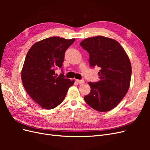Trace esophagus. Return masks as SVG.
I'll return each mask as SVG.
<instances>
[{
    "label": "esophagus",
    "instance_id": "1",
    "mask_svg": "<svg viewBox=\"0 0 150 150\" xmlns=\"http://www.w3.org/2000/svg\"><path fill=\"white\" fill-rule=\"evenodd\" d=\"M76 82L78 83V84H79L84 83V81L83 79H81V80H79V79H76Z\"/></svg>",
    "mask_w": 150,
    "mask_h": 150
}]
</instances>
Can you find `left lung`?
Instances as JSON below:
<instances>
[{"label":"left lung","instance_id":"obj_1","mask_svg":"<svg viewBox=\"0 0 150 150\" xmlns=\"http://www.w3.org/2000/svg\"><path fill=\"white\" fill-rule=\"evenodd\" d=\"M80 46L89 54L90 66L101 69L98 72L100 80L88 83L91 92L84 100L98 111H110L129 88L132 69L129 57L116 40L101 35L85 39Z\"/></svg>","mask_w":150,"mask_h":150}]
</instances>
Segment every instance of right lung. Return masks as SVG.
I'll return each mask as SVG.
<instances>
[{
	"label": "right lung",
	"instance_id": "obj_1",
	"mask_svg": "<svg viewBox=\"0 0 150 150\" xmlns=\"http://www.w3.org/2000/svg\"><path fill=\"white\" fill-rule=\"evenodd\" d=\"M75 39L51 37L35 42L27 54L21 79L27 93L44 109L55 108L64 100L74 80L55 74L62 67L66 49Z\"/></svg>",
	"mask_w": 150,
	"mask_h": 150
}]
</instances>
